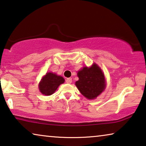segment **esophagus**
<instances>
[{
    "label": "esophagus",
    "mask_w": 146,
    "mask_h": 146,
    "mask_svg": "<svg viewBox=\"0 0 146 146\" xmlns=\"http://www.w3.org/2000/svg\"><path fill=\"white\" fill-rule=\"evenodd\" d=\"M66 83H68V84H71V82H72V78H68L66 80Z\"/></svg>",
    "instance_id": "esophagus-1"
}]
</instances>
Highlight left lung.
I'll use <instances>...</instances> for the list:
<instances>
[{"instance_id": "left-lung-1", "label": "left lung", "mask_w": 146, "mask_h": 146, "mask_svg": "<svg viewBox=\"0 0 146 146\" xmlns=\"http://www.w3.org/2000/svg\"><path fill=\"white\" fill-rule=\"evenodd\" d=\"M77 76L79 79L75 82L76 86L87 99H96L105 89V75L96 64L90 68L84 67L78 71Z\"/></svg>"}]
</instances>
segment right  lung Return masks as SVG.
Returning <instances> with one entry per match:
<instances>
[{"instance_id": "add662e5", "label": "right lung", "mask_w": 146, "mask_h": 146, "mask_svg": "<svg viewBox=\"0 0 146 146\" xmlns=\"http://www.w3.org/2000/svg\"><path fill=\"white\" fill-rule=\"evenodd\" d=\"M64 81V78L61 76L48 72L46 73L39 83V90L42 94L50 96L54 93L59 86L63 84Z\"/></svg>"}]
</instances>
